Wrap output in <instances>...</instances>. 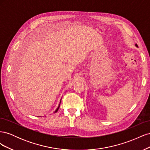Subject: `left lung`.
Segmentation results:
<instances>
[{"instance_id":"left-lung-1","label":"left lung","mask_w":150,"mask_h":150,"mask_svg":"<svg viewBox=\"0 0 150 150\" xmlns=\"http://www.w3.org/2000/svg\"><path fill=\"white\" fill-rule=\"evenodd\" d=\"M135 46H137V44H135Z\"/></svg>"}]
</instances>
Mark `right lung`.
Segmentation results:
<instances>
[{
    "mask_svg": "<svg viewBox=\"0 0 150 150\" xmlns=\"http://www.w3.org/2000/svg\"><path fill=\"white\" fill-rule=\"evenodd\" d=\"M61 100L60 101V103H59V106H58V107H57V108L56 109V110H55V111H54V112H56L57 111H58V110H59V106H60V104H61Z\"/></svg>",
    "mask_w": 150,
    "mask_h": 150,
    "instance_id": "right-lung-1",
    "label": "right lung"
}]
</instances>
